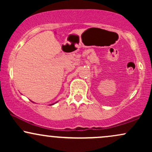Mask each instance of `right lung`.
<instances>
[{"instance_id":"1","label":"right lung","mask_w":152,"mask_h":152,"mask_svg":"<svg viewBox=\"0 0 152 152\" xmlns=\"http://www.w3.org/2000/svg\"><path fill=\"white\" fill-rule=\"evenodd\" d=\"M53 104H51V105H53Z\"/></svg>"}]
</instances>
